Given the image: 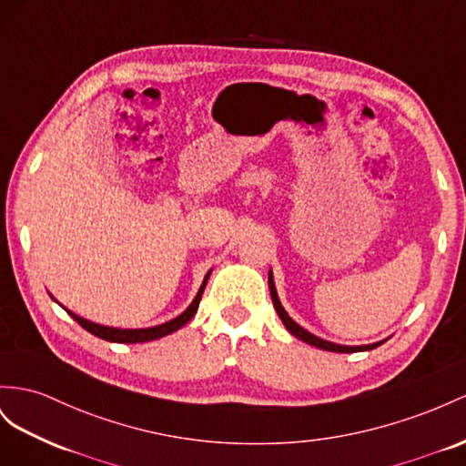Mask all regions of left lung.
<instances>
[{
	"mask_svg": "<svg viewBox=\"0 0 466 466\" xmlns=\"http://www.w3.org/2000/svg\"><path fill=\"white\" fill-rule=\"evenodd\" d=\"M268 283H269V293H271V301H273V307H276V311L281 319V323L285 325V329H288L293 337H297L299 340L311 344V347H317L320 350H329V352H362V350H372L376 347H380L381 342H372V344H362V347H344V344H337V342H329L325 339L320 337H315L313 332H309L307 329H303L301 325H297L295 320L288 315V311H285L279 297H278V289H276V281H273V273L269 269V276H268Z\"/></svg>",
	"mask_w": 466,
	"mask_h": 466,
	"instance_id": "left-lung-1",
	"label": "left lung"
}]
</instances>
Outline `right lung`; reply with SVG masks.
<instances>
[{
	"label": "right lung",
	"instance_id": "1",
	"mask_svg": "<svg viewBox=\"0 0 466 466\" xmlns=\"http://www.w3.org/2000/svg\"><path fill=\"white\" fill-rule=\"evenodd\" d=\"M210 273H212V269L207 273L205 279H202V285H200L198 293L195 295L193 303H190L181 315L175 317V319H171V320H167V323L155 325V327H149V329H116V327H106V325L92 323V320H88V319H82V317H78L76 313L68 311L66 307H63V309H65V311H66L70 317H73V319L76 320V323H78L82 329H86V330L90 332V335L98 337V339L110 340V342H122V344L149 342V340H155V339H161V337L171 335V332L178 330V329H181L183 325H187L190 319L195 317L197 309H198V303H200L202 291H205V288H207V281H208V278H210ZM51 297H53V295H51ZM53 299H55V297H53ZM55 301H56V299H55ZM58 305H61V303H58Z\"/></svg>",
	"mask_w": 466,
	"mask_h": 466
}]
</instances>
